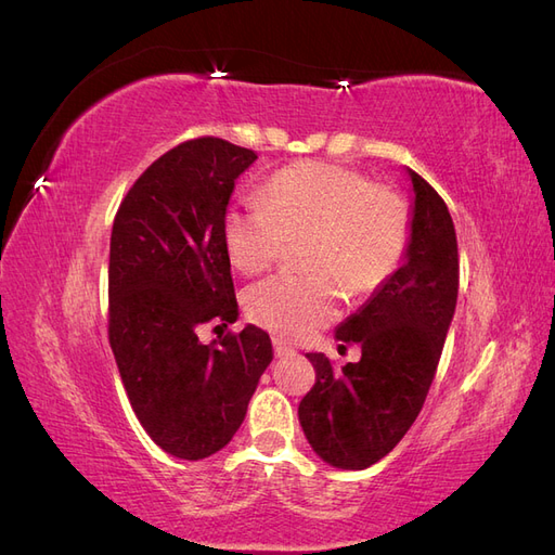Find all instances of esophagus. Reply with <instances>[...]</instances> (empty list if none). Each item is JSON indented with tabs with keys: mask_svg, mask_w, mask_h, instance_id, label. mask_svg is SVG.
I'll return each mask as SVG.
<instances>
[{
	"mask_svg": "<svg viewBox=\"0 0 555 555\" xmlns=\"http://www.w3.org/2000/svg\"><path fill=\"white\" fill-rule=\"evenodd\" d=\"M273 349H275V357L278 359H287V357H294L296 351L292 349V347H287L284 343H280V340H273Z\"/></svg>",
	"mask_w": 555,
	"mask_h": 555,
	"instance_id": "obj_1",
	"label": "esophagus"
}]
</instances>
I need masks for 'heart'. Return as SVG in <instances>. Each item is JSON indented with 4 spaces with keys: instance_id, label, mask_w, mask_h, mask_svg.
Listing matches in <instances>:
<instances>
[{
    "instance_id": "heart-1",
    "label": "heart",
    "mask_w": 555,
    "mask_h": 555,
    "mask_svg": "<svg viewBox=\"0 0 555 555\" xmlns=\"http://www.w3.org/2000/svg\"><path fill=\"white\" fill-rule=\"evenodd\" d=\"M222 236L231 263L249 275L306 241L310 275H275L247 294L251 322L300 343L338 317L343 289L371 296L391 280L410 245V212L396 192L359 171L300 162L268 180L263 201L231 206Z\"/></svg>"
}]
</instances>
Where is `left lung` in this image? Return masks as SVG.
<instances>
[{"label":"left lung","mask_w":555,"mask_h":555,"mask_svg":"<svg viewBox=\"0 0 555 555\" xmlns=\"http://www.w3.org/2000/svg\"><path fill=\"white\" fill-rule=\"evenodd\" d=\"M414 204L410 245L398 271L335 328L361 347V361L333 371L322 351L306 354L314 386L300 400L298 422L324 463L365 469L410 430L438 371L459 298V245L447 204L408 169Z\"/></svg>","instance_id":"1"}]
</instances>
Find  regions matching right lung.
Here are the masks:
<instances>
[{
  "label": "right lung",
  "mask_w": 555,
  "mask_h": 555,
  "mask_svg": "<svg viewBox=\"0 0 555 555\" xmlns=\"http://www.w3.org/2000/svg\"><path fill=\"white\" fill-rule=\"evenodd\" d=\"M255 159L222 139L184 141L147 166L113 222V357L141 426L182 461L231 442L273 361L271 338L255 324L212 345L198 340L201 324L238 319L222 222Z\"/></svg>",
  "instance_id": "1"
}]
</instances>
